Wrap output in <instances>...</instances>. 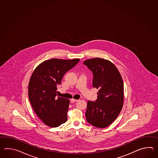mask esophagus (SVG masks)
Here are the masks:
<instances>
[{
    "instance_id": "34e87169",
    "label": "esophagus",
    "mask_w": 158,
    "mask_h": 158,
    "mask_svg": "<svg viewBox=\"0 0 158 158\" xmlns=\"http://www.w3.org/2000/svg\"><path fill=\"white\" fill-rule=\"evenodd\" d=\"M78 101L77 99H71V103H73V102H77Z\"/></svg>"
}]
</instances>
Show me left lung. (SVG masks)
I'll list each match as a JSON object with an SVG mask.
<instances>
[{
  "label": "left lung",
  "mask_w": 158,
  "mask_h": 158,
  "mask_svg": "<svg viewBox=\"0 0 158 158\" xmlns=\"http://www.w3.org/2000/svg\"><path fill=\"white\" fill-rule=\"evenodd\" d=\"M83 64L93 73V87L99 89L97 99L87 101L86 120L95 127L106 128L118 118L123 108V81L114 64L107 60L93 58Z\"/></svg>",
  "instance_id": "8db88e82"
}]
</instances>
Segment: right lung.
Masks as SVG:
<instances>
[{"label":"right lung","instance_id":"right-lung-1","mask_svg":"<svg viewBox=\"0 0 158 158\" xmlns=\"http://www.w3.org/2000/svg\"><path fill=\"white\" fill-rule=\"evenodd\" d=\"M79 59H51L34 71L28 86L29 99L34 111L45 124L55 128L67 120L69 100L57 97V86L64 74L77 64Z\"/></svg>","mask_w":158,"mask_h":158}]
</instances>
